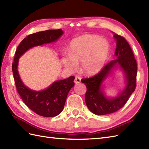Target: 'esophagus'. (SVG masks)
Instances as JSON below:
<instances>
[{
	"label": "esophagus",
	"mask_w": 149,
	"mask_h": 149,
	"mask_svg": "<svg viewBox=\"0 0 149 149\" xmlns=\"http://www.w3.org/2000/svg\"><path fill=\"white\" fill-rule=\"evenodd\" d=\"M74 83L76 84H80L81 82V78L80 77H76L75 79H74Z\"/></svg>",
	"instance_id": "34e87169"
}]
</instances>
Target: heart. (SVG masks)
<instances>
[{
	"label": "heart",
	"mask_w": 149,
	"mask_h": 149,
	"mask_svg": "<svg viewBox=\"0 0 149 149\" xmlns=\"http://www.w3.org/2000/svg\"><path fill=\"white\" fill-rule=\"evenodd\" d=\"M109 52L110 45L106 39L96 35H84L71 42L69 52L62 54L61 62L69 71H75L80 63L84 73L94 75L103 68Z\"/></svg>",
	"instance_id": "b5f03b06"
}]
</instances>
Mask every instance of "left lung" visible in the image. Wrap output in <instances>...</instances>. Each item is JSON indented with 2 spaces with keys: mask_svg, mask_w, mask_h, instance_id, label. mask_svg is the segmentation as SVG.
Here are the masks:
<instances>
[{
  "mask_svg": "<svg viewBox=\"0 0 149 149\" xmlns=\"http://www.w3.org/2000/svg\"><path fill=\"white\" fill-rule=\"evenodd\" d=\"M116 49L115 59L109 62L100 72L89 78L81 80L87 87L85 101L88 108L95 115L112 113L126 103L136 88L137 64L130 45L122 36L115 34ZM120 70L124 74L125 84L123 89L115 97L107 96L104 82L115 70Z\"/></svg>",
  "mask_w": 149,
  "mask_h": 149,
  "instance_id": "8db88e82",
  "label": "left lung"
}]
</instances>
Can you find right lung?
Here are the masks:
<instances>
[{
    "mask_svg": "<svg viewBox=\"0 0 149 149\" xmlns=\"http://www.w3.org/2000/svg\"><path fill=\"white\" fill-rule=\"evenodd\" d=\"M63 34L62 29H57L29 35L19 43L12 65L16 89L22 100L31 110L45 117H55L63 110L69 92L74 85L75 77L55 81L43 90H32L23 83L19 77L18 70L19 58L31 48L56 42Z\"/></svg>",
    "mask_w": 149,
    "mask_h": 149,
    "instance_id": "obj_1",
    "label": "right lung"
}]
</instances>
